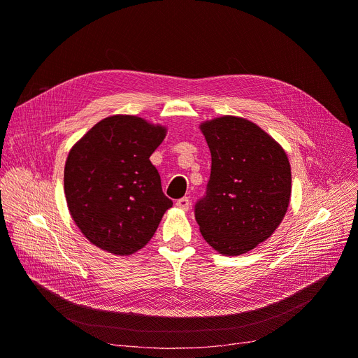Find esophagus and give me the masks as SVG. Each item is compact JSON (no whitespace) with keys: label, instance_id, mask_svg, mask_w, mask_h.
Here are the masks:
<instances>
[{"label":"esophagus","instance_id":"obj_1","mask_svg":"<svg viewBox=\"0 0 358 358\" xmlns=\"http://www.w3.org/2000/svg\"><path fill=\"white\" fill-rule=\"evenodd\" d=\"M176 204H177V207H178V208H181V210L187 211V210L189 208V199H188V197H182V199H178Z\"/></svg>","mask_w":358,"mask_h":358}]
</instances>
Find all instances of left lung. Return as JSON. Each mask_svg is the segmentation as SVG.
<instances>
[{"label": "left lung", "instance_id": "obj_1", "mask_svg": "<svg viewBox=\"0 0 358 358\" xmlns=\"http://www.w3.org/2000/svg\"><path fill=\"white\" fill-rule=\"evenodd\" d=\"M200 129L211 152V173L194 207L196 220L204 241L219 253H246L272 236L288 210V157L243 117H216Z\"/></svg>", "mask_w": 358, "mask_h": 358}]
</instances>
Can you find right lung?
Returning <instances> with one entry per match:
<instances>
[{"label": "right lung", "instance_id": "1", "mask_svg": "<svg viewBox=\"0 0 358 358\" xmlns=\"http://www.w3.org/2000/svg\"><path fill=\"white\" fill-rule=\"evenodd\" d=\"M166 129L131 115L102 119L70 150L64 194L71 219L86 239L128 256L154 236L173 201L162 193L151 154Z\"/></svg>", "mask_w": 358, "mask_h": 358}]
</instances>
